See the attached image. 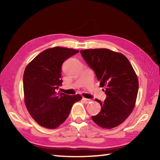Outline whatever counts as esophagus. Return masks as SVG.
Segmentation results:
<instances>
[{
  "mask_svg": "<svg viewBox=\"0 0 160 160\" xmlns=\"http://www.w3.org/2000/svg\"><path fill=\"white\" fill-rule=\"evenodd\" d=\"M82 100H83L84 102L86 103V104L90 102L91 101V99H87V98H82Z\"/></svg>",
  "mask_w": 160,
  "mask_h": 160,
  "instance_id": "esophagus-1",
  "label": "esophagus"
}]
</instances>
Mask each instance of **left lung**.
I'll return each mask as SVG.
<instances>
[{
    "label": "left lung",
    "mask_w": 160,
    "mask_h": 160,
    "mask_svg": "<svg viewBox=\"0 0 160 160\" xmlns=\"http://www.w3.org/2000/svg\"><path fill=\"white\" fill-rule=\"evenodd\" d=\"M81 55L96 73L107 95L104 102L96 99L101 111L91 117L102 128L122 124L132 111L138 92V79L127 58L107 49L80 50Z\"/></svg>",
    "instance_id": "obj_1"
}]
</instances>
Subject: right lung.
<instances>
[{
	"mask_svg": "<svg viewBox=\"0 0 160 160\" xmlns=\"http://www.w3.org/2000/svg\"><path fill=\"white\" fill-rule=\"evenodd\" d=\"M79 51L56 47L43 51L26 67L23 75L25 103L29 114L41 127L53 129L69 116L73 104L82 97L57 93L62 85L61 67Z\"/></svg>",
	"mask_w": 160,
	"mask_h": 160,
	"instance_id": "1",
	"label": "right lung"
}]
</instances>
